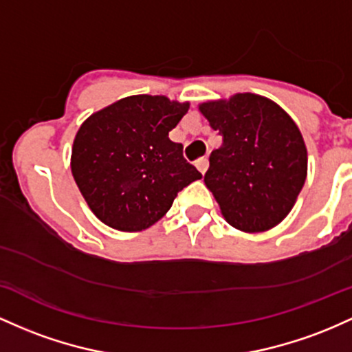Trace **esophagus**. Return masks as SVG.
<instances>
[{"label": "esophagus", "mask_w": 352, "mask_h": 352, "mask_svg": "<svg viewBox=\"0 0 352 352\" xmlns=\"http://www.w3.org/2000/svg\"><path fill=\"white\" fill-rule=\"evenodd\" d=\"M208 166H209V161H208V157H199V160L196 161V168L199 169L201 173H206L208 171Z\"/></svg>", "instance_id": "1"}]
</instances>
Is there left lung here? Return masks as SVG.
Segmentation results:
<instances>
[{"mask_svg": "<svg viewBox=\"0 0 352 352\" xmlns=\"http://www.w3.org/2000/svg\"><path fill=\"white\" fill-rule=\"evenodd\" d=\"M199 109L223 138L204 175L223 216L246 232L274 228L306 181L307 153L298 126L276 102L251 93Z\"/></svg>", "mask_w": 352, "mask_h": 352, "instance_id": "obj_1", "label": "left lung"}]
</instances>
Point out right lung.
Returning <instances> with one entry per match:
<instances>
[{"label": "right lung", "mask_w": 352, "mask_h": 352, "mask_svg": "<svg viewBox=\"0 0 352 352\" xmlns=\"http://www.w3.org/2000/svg\"><path fill=\"white\" fill-rule=\"evenodd\" d=\"M188 102L129 96L82 123L74 138L71 171L91 211L120 231H143L160 221L181 189L203 175L183 156L169 131Z\"/></svg>", "instance_id": "add662e5"}]
</instances>
